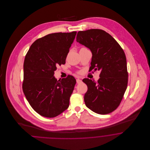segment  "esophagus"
I'll list each match as a JSON object with an SVG mask.
<instances>
[{"label": "esophagus", "instance_id": "obj_1", "mask_svg": "<svg viewBox=\"0 0 150 150\" xmlns=\"http://www.w3.org/2000/svg\"><path fill=\"white\" fill-rule=\"evenodd\" d=\"M76 82H77L78 84H80V83H82V80H80V79H76Z\"/></svg>", "mask_w": 150, "mask_h": 150}]
</instances>
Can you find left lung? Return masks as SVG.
Returning a JSON list of instances; mask_svg holds the SVG:
<instances>
[{"mask_svg":"<svg viewBox=\"0 0 150 150\" xmlns=\"http://www.w3.org/2000/svg\"><path fill=\"white\" fill-rule=\"evenodd\" d=\"M76 42L92 52L89 70H100L97 83L83 80L88 86L84 95L86 106L98 114L111 113L119 106L127 88L125 53L112 36L100 29L79 31Z\"/></svg>","mask_w":150,"mask_h":150,"instance_id":"left-lung-1","label":"left lung"}]
</instances>
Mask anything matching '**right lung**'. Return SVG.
I'll list each match as a JSON object with an SVG mask.
<instances>
[{
    "label": "right lung",
    "instance_id": "obj_1",
    "mask_svg": "<svg viewBox=\"0 0 150 150\" xmlns=\"http://www.w3.org/2000/svg\"><path fill=\"white\" fill-rule=\"evenodd\" d=\"M76 31L50 34L32 44L25 58L22 89L37 113L54 117L69 106L76 80L68 75L61 80L54 76L58 66L65 64Z\"/></svg>",
    "mask_w": 150,
    "mask_h": 150
}]
</instances>
